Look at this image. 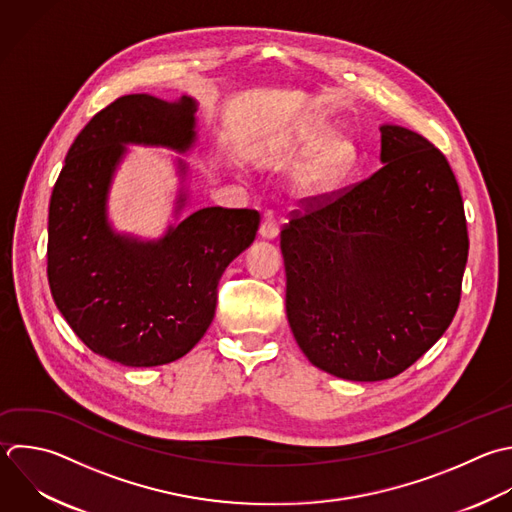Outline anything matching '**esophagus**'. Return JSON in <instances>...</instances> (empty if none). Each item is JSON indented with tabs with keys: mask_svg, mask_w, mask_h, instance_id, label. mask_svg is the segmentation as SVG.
Segmentation results:
<instances>
[{
	"mask_svg": "<svg viewBox=\"0 0 512 512\" xmlns=\"http://www.w3.org/2000/svg\"><path fill=\"white\" fill-rule=\"evenodd\" d=\"M278 232H280L278 222H276L272 216H266L264 222H262V226H260V238H264V240H274V238L278 236Z\"/></svg>",
	"mask_w": 512,
	"mask_h": 512,
	"instance_id": "1",
	"label": "esophagus"
}]
</instances>
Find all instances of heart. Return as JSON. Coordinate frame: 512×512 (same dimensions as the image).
<instances>
[{
    "mask_svg": "<svg viewBox=\"0 0 512 512\" xmlns=\"http://www.w3.org/2000/svg\"><path fill=\"white\" fill-rule=\"evenodd\" d=\"M292 162H302L294 174V190L302 198H316L336 190L356 162V146L326 120H312L290 142Z\"/></svg>",
    "mask_w": 512,
    "mask_h": 512,
    "instance_id": "heart-1",
    "label": "heart"
}]
</instances>
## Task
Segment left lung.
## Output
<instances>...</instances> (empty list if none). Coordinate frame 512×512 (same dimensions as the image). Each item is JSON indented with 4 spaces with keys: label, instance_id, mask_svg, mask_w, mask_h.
<instances>
[{
    "label": "left lung",
    "instance_id": "obj_1",
    "mask_svg": "<svg viewBox=\"0 0 512 512\" xmlns=\"http://www.w3.org/2000/svg\"><path fill=\"white\" fill-rule=\"evenodd\" d=\"M380 164L280 234L292 334L314 366L354 382L400 374L446 332L468 258L446 158L382 124Z\"/></svg>",
    "mask_w": 512,
    "mask_h": 512
}]
</instances>
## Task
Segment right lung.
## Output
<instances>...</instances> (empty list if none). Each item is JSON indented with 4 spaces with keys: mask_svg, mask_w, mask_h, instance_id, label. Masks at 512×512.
Instances as JSON below:
<instances>
[{
    "mask_svg": "<svg viewBox=\"0 0 512 512\" xmlns=\"http://www.w3.org/2000/svg\"><path fill=\"white\" fill-rule=\"evenodd\" d=\"M198 102L150 94L118 98L72 144L52 192L48 280L54 302L96 354L146 368L188 354L214 320L218 282L256 238V210L202 208L190 200L188 164L176 158L174 224L160 238L118 232L108 216L128 146L188 154L198 142Z\"/></svg>",
    "mask_w": 512,
    "mask_h": 512,
    "instance_id": "add662e5",
    "label": "right lung"
}]
</instances>
